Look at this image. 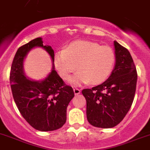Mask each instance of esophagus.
I'll return each instance as SVG.
<instances>
[{"label": "esophagus", "instance_id": "1", "mask_svg": "<svg viewBox=\"0 0 150 150\" xmlns=\"http://www.w3.org/2000/svg\"><path fill=\"white\" fill-rule=\"evenodd\" d=\"M74 94H75V95H78V94H80L81 91H80V89L74 88Z\"/></svg>", "mask_w": 150, "mask_h": 150}]
</instances>
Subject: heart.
Wrapping results in <instances>:
<instances>
[{"label": "heart", "instance_id": "obj_1", "mask_svg": "<svg viewBox=\"0 0 150 150\" xmlns=\"http://www.w3.org/2000/svg\"><path fill=\"white\" fill-rule=\"evenodd\" d=\"M54 64L64 80L70 79L78 68L80 70L70 80L73 85L100 84L112 74L116 55L112 48L87 40L74 41L64 50L54 54Z\"/></svg>", "mask_w": 150, "mask_h": 150}]
</instances>
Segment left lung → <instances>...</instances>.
<instances>
[{
	"label": "left lung",
	"instance_id": "obj_1",
	"mask_svg": "<svg viewBox=\"0 0 150 150\" xmlns=\"http://www.w3.org/2000/svg\"><path fill=\"white\" fill-rule=\"evenodd\" d=\"M116 63L112 74L100 85L84 89L86 117L93 127L112 128L129 110L137 87V73L130 53L114 41Z\"/></svg>",
	"mask_w": 150,
	"mask_h": 150
}]
</instances>
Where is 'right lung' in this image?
<instances>
[{"label": "right lung", "mask_w": 150, "mask_h": 150, "mask_svg": "<svg viewBox=\"0 0 150 150\" xmlns=\"http://www.w3.org/2000/svg\"><path fill=\"white\" fill-rule=\"evenodd\" d=\"M34 47L44 49L51 56L52 72L42 81L28 77L23 70V60ZM54 51L50 46L43 44L41 38L32 40L18 48L10 74V82L13 100L25 120L40 131L60 129L67 120V108L74 98L71 86L64 83L54 69Z\"/></svg>", "instance_id": "obj_1"}]
</instances>
